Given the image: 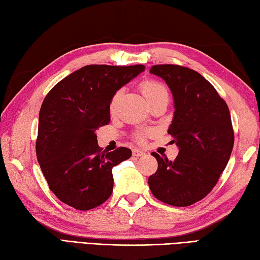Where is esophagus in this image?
Returning <instances> with one entry per match:
<instances>
[{"instance_id":"obj_1","label":"esophagus","mask_w":260,"mask_h":260,"mask_svg":"<svg viewBox=\"0 0 260 260\" xmlns=\"http://www.w3.org/2000/svg\"><path fill=\"white\" fill-rule=\"evenodd\" d=\"M144 152H143L142 150H137V148H135V150H133V155L134 156H137V157H140V156H143L144 155Z\"/></svg>"}]
</instances>
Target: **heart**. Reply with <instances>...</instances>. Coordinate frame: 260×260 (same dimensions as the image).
Here are the masks:
<instances>
[{"label": "heart", "mask_w": 260, "mask_h": 260, "mask_svg": "<svg viewBox=\"0 0 260 260\" xmlns=\"http://www.w3.org/2000/svg\"><path fill=\"white\" fill-rule=\"evenodd\" d=\"M141 90L147 101H151V99L161 95H168L167 87H165L163 84H161L159 81L153 80V79H146L143 81L141 84ZM121 93H123V90L119 89L114 93L112 99H110V103H109L110 114H115L116 110H117V106H118L119 99L121 97ZM136 139L139 142L144 141V133L137 134Z\"/></svg>", "instance_id": "heart-1"}]
</instances>
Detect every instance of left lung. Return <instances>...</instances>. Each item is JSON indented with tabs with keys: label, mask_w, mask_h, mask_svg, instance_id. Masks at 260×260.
<instances>
[{
	"label": "left lung",
	"mask_w": 260,
	"mask_h": 260,
	"mask_svg": "<svg viewBox=\"0 0 260 260\" xmlns=\"http://www.w3.org/2000/svg\"><path fill=\"white\" fill-rule=\"evenodd\" d=\"M174 98L175 112L168 133L179 147L174 161L153 152L156 172L148 186L159 201L187 207L202 200L217 184L234 147V128L227 104L197 71L178 64L153 66Z\"/></svg>",
	"instance_id": "1"
}]
</instances>
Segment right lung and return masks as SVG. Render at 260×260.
<instances>
[{"instance_id":"1","label":"right lung","mask_w":260,"mask_h":260,"mask_svg":"<svg viewBox=\"0 0 260 260\" xmlns=\"http://www.w3.org/2000/svg\"><path fill=\"white\" fill-rule=\"evenodd\" d=\"M144 69L143 64L85 66L48 92L39 114L36 152L49 189L60 201L84 211L112 196V170L132 151H102L96 131L110 121L114 93Z\"/></svg>"}]
</instances>
